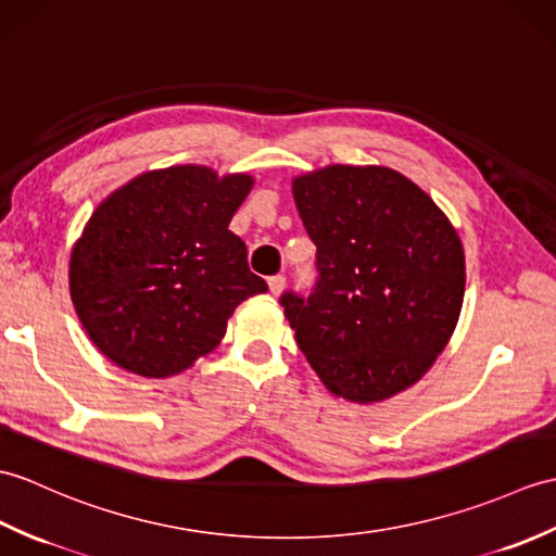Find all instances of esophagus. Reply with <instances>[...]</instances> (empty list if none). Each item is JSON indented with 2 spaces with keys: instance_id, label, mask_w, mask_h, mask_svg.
I'll return each mask as SVG.
<instances>
[{
  "instance_id": "1",
  "label": "esophagus",
  "mask_w": 556,
  "mask_h": 556,
  "mask_svg": "<svg viewBox=\"0 0 556 556\" xmlns=\"http://www.w3.org/2000/svg\"><path fill=\"white\" fill-rule=\"evenodd\" d=\"M267 287L275 295H279L283 291V287H287V279H283V275H275V277L267 279Z\"/></svg>"
}]
</instances>
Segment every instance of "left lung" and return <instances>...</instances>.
I'll list each match as a JSON object with an SVG mask.
<instances>
[{
	"label": "left lung",
	"instance_id": "obj_1",
	"mask_svg": "<svg viewBox=\"0 0 556 556\" xmlns=\"http://www.w3.org/2000/svg\"><path fill=\"white\" fill-rule=\"evenodd\" d=\"M317 247V287L281 305L319 381L371 405L415 386L445 351L464 301V249L429 193L383 165L293 177Z\"/></svg>",
	"mask_w": 556,
	"mask_h": 556
}]
</instances>
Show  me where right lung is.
Wrapping results in <instances>:
<instances>
[{
  "instance_id": "1",
  "label": "right lung",
  "mask_w": 556,
  "mask_h": 556,
  "mask_svg": "<svg viewBox=\"0 0 556 556\" xmlns=\"http://www.w3.org/2000/svg\"><path fill=\"white\" fill-rule=\"evenodd\" d=\"M247 173L205 165L141 173L103 199L71 251V299L111 363L167 379L215 351L235 307L267 283L229 223Z\"/></svg>"
}]
</instances>
